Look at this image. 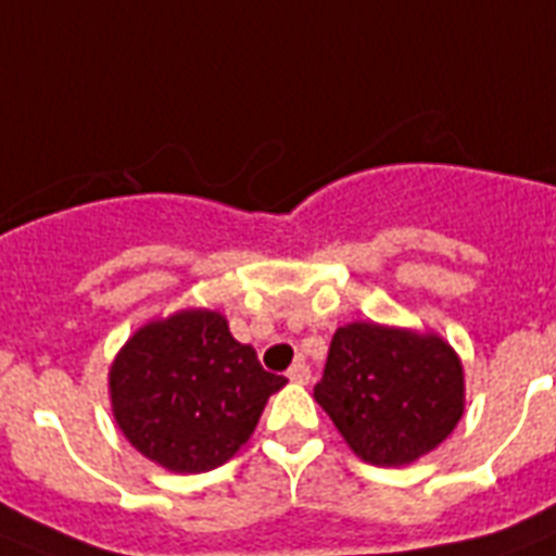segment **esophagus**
Instances as JSON below:
<instances>
[{
  "instance_id": "34e87169",
  "label": "esophagus",
  "mask_w": 556,
  "mask_h": 556,
  "mask_svg": "<svg viewBox=\"0 0 556 556\" xmlns=\"http://www.w3.org/2000/svg\"><path fill=\"white\" fill-rule=\"evenodd\" d=\"M288 380L291 382H308L311 380V368L305 363H293L288 368Z\"/></svg>"
}]
</instances>
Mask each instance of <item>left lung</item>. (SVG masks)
Instances as JSON below:
<instances>
[{
  "label": "left lung",
  "mask_w": 556,
  "mask_h": 556,
  "mask_svg": "<svg viewBox=\"0 0 556 556\" xmlns=\"http://www.w3.org/2000/svg\"><path fill=\"white\" fill-rule=\"evenodd\" d=\"M314 400L374 466H405L463 417V365L440 337L351 323L333 333Z\"/></svg>",
  "instance_id": "obj_1"
}]
</instances>
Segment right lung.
<instances>
[{
  "mask_svg": "<svg viewBox=\"0 0 556 556\" xmlns=\"http://www.w3.org/2000/svg\"><path fill=\"white\" fill-rule=\"evenodd\" d=\"M286 382L233 340L216 311H182L130 337L111 368V400L134 448L197 473L237 454Z\"/></svg>",
  "mask_w": 556,
  "mask_h": 556,
  "instance_id": "add662e5",
  "label": "right lung"
}]
</instances>
